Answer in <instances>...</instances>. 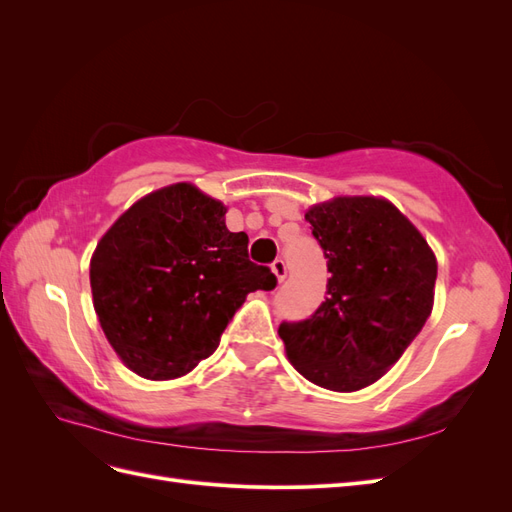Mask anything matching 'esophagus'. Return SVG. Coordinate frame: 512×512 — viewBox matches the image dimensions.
Listing matches in <instances>:
<instances>
[{
  "label": "esophagus",
  "instance_id": "obj_1",
  "mask_svg": "<svg viewBox=\"0 0 512 512\" xmlns=\"http://www.w3.org/2000/svg\"><path fill=\"white\" fill-rule=\"evenodd\" d=\"M271 271L275 273V277L280 282H284L286 280V262L282 260V258H275L273 262H271Z\"/></svg>",
  "mask_w": 512,
  "mask_h": 512
}]
</instances>
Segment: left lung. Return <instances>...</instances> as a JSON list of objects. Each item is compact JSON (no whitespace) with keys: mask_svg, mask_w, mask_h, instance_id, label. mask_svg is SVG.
<instances>
[{"mask_svg":"<svg viewBox=\"0 0 512 512\" xmlns=\"http://www.w3.org/2000/svg\"><path fill=\"white\" fill-rule=\"evenodd\" d=\"M331 273L327 299L280 337L294 369L322 389L374 384L421 333L433 307L436 256L389 200L335 198L305 213Z\"/></svg>","mask_w":512,"mask_h":512,"instance_id":"1","label":"left lung"}]
</instances>
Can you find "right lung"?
Masks as SVG:
<instances>
[{"label": "right lung", "instance_id": "right-lung-1", "mask_svg": "<svg viewBox=\"0 0 512 512\" xmlns=\"http://www.w3.org/2000/svg\"><path fill=\"white\" fill-rule=\"evenodd\" d=\"M220 200L175 183L138 200L100 239L89 280L100 327L138 376H185L220 344L247 292L273 290Z\"/></svg>", "mask_w": 512, "mask_h": 512}]
</instances>
